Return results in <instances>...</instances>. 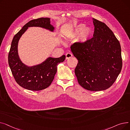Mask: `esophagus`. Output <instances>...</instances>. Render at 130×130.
<instances>
[{"instance_id":"1","label":"esophagus","mask_w":130,"mask_h":130,"mask_svg":"<svg viewBox=\"0 0 130 130\" xmlns=\"http://www.w3.org/2000/svg\"><path fill=\"white\" fill-rule=\"evenodd\" d=\"M72 56H73V55H72V53H67L66 54V59H68L69 58L72 57Z\"/></svg>"}]
</instances>
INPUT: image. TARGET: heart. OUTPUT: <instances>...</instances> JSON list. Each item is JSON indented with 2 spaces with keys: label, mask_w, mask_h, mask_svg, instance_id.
Listing matches in <instances>:
<instances>
[{
  "label": "heart",
  "mask_w": 130,
  "mask_h": 130,
  "mask_svg": "<svg viewBox=\"0 0 130 130\" xmlns=\"http://www.w3.org/2000/svg\"><path fill=\"white\" fill-rule=\"evenodd\" d=\"M85 25L83 24L78 25L74 31L69 34L67 36L71 37H80V40L81 42H86L90 35L91 30L88 28H85Z\"/></svg>",
  "instance_id": "obj_1"
}]
</instances>
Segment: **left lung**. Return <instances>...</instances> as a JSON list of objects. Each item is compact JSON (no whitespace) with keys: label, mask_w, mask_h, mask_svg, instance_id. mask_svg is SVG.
<instances>
[{"label":"left lung","mask_w":130,"mask_h":130,"mask_svg":"<svg viewBox=\"0 0 130 130\" xmlns=\"http://www.w3.org/2000/svg\"><path fill=\"white\" fill-rule=\"evenodd\" d=\"M93 19V37L71 46L78 63L75 73L79 84L91 91L105 90L117 79L122 67L119 41L104 23Z\"/></svg>","instance_id":"8db88e82"}]
</instances>
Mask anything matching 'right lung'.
Returning a JSON list of instances; mask_svg holds the SVG:
<instances>
[{"mask_svg": "<svg viewBox=\"0 0 130 130\" xmlns=\"http://www.w3.org/2000/svg\"><path fill=\"white\" fill-rule=\"evenodd\" d=\"M29 27H40L53 31L50 18H40L30 20L14 36L8 54V64L17 83L25 89L40 91L48 87L57 72L58 64L65 59V55L59 58L48 57L39 65L28 67L20 60L18 54V41Z\"/></svg>", "mask_w": 130, "mask_h": 130, "instance_id": "obj_1", "label": "right lung"}]
</instances>
